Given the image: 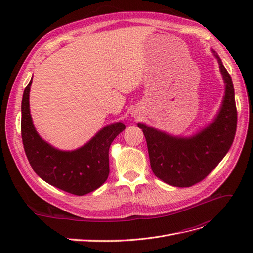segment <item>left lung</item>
Returning a JSON list of instances; mask_svg holds the SVG:
<instances>
[{
    "mask_svg": "<svg viewBox=\"0 0 253 253\" xmlns=\"http://www.w3.org/2000/svg\"><path fill=\"white\" fill-rule=\"evenodd\" d=\"M219 71L225 82V95L214 120L190 137L173 136L139 122L148 144L153 173L168 185L186 188L207 177L231 148L237 113L230 75L216 52Z\"/></svg>",
    "mask_w": 253,
    "mask_h": 253,
    "instance_id": "obj_1",
    "label": "left lung"
}]
</instances>
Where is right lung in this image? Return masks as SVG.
<instances>
[{
  "mask_svg": "<svg viewBox=\"0 0 253 253\" xmlns=\"http://www.w3.org/2000/svg\"><path fill=\"white\" fill-rule=\"evenodd\" d=\"M33 78L22 99V140L28 162L38 176L49 185L74 195H85L101 187L110 173L109 150L113 140L124 131L122 122L100 129L81 148L62 151L41 138L29 110V91Z\"/></svg>",
  "mask_w": 253,
  "mask_h": 253,
  "instance_id": "add662e5",
  "label": "right lung"
}]
</instances>
